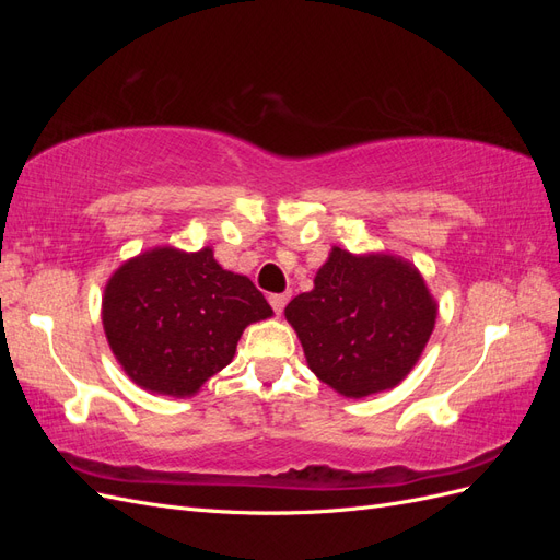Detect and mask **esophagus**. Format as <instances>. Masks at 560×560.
Here are the masks:
<instances>
[{"label":"esophagus","mask_w":560,"mask_h":560,"mask_svg":"<svg viewBox=\"0 0 560 560\" xmlns=\"http://www.w3.org/2000/svg\"><path fill=\"white\" fill-rule=\"evenodd\" d=\"M287 301H290V296H287V294H270V296H268V303H270V306H273L276 315H280V313L284 311Z\"/></svg>","instance_id":"1"}]
</instances>
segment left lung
Returning <instances> with one entry per match:
<instances>
[{
	"mask_svg": "<svg viewBox=\"0 0 560 560\" xmlns=\"http://www.w3.org/2000/svg\"><path fill=\"white\" fill-rule=\"evenodd\" d=\"M313 374L346 397L395 387L430 341L436 303L418 270L334 247L311 292L284 308Z\"/></svg>",
	"mask_w": 560,
	"mask_h": 560,
	"instance_id": "left-lung-1",
	"label": "left lung"
}]
</instances>
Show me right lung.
<instances>
[{
  "instance_id": "add662e5",
  "label": "right lung",
  "mask_w": 560,
  "mask_h": 560,
  "mask_svg": "<svg viewBox=\"0 0 560 560\" xmlns=\"http://www.w3.org/2000/svg\"><path fill=\"white\" fill-rule=\"evenodd\" d=\"M264 294L224 270L206 247H159L126 261L105 287L103 325L126 374L171 397L198 393L235 354L252 322L270 317Z\"/></svg>"
}]
</instances>
